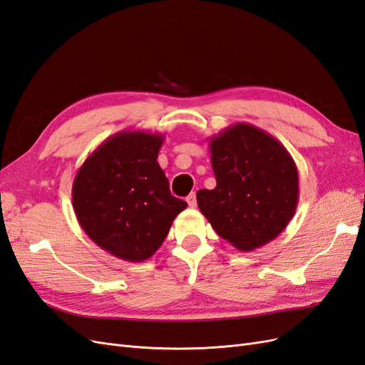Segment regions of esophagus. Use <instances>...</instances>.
Here are the masks:
<instances>
[{
  "label": "esophagus",
  "instance_id": "obj_1",
  "mask_svg": "<svg viewBox=\"0 0 365 365\" xmlns=\"http://www.w3.org/2000/svg\"><path fill=\"white\" fill-rule=\"evenodd\" d=\"M185 201H187V204H189L190 208H195V207H196V195H195V193H190L189 196L185 197Z\"/></svg>",
  "mask_w": 365,
  "mask_h": 365
}]
</instances>
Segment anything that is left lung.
I'll return each mask as SVG.
<instances>
[{"label": "left lung", "instance_id": "1", "mask_svg": "<svg viewBox=\"0 0 365 365\" xmlns=\"http://www.w3.org/2000/svg\"><path fill=\"white\" fill-rule=\"evenodd\" d=\"M213 190L196 193L216 233L239 251L274 240L298 204V170L282 143L250 123H235L208 138Z\"/></svg>", "mask_w": 365, "mask_h": 365}]
</instances>
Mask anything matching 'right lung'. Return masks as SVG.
Returning a JSON list of instances; mask_svg holds the SVG:
<instances>
[{"label": "right lung", "instance_id": "obj_1", "mask_svg": "<svg viewBox=\"0 0 365 365\" xmlns=\"http://www.w3.org/2000/svg\"><path fill=\"white\" fill-rule=\"evenodd\" d=\"M164 135L121 130L106 138L77 170L73 208L97 247L143 262L161 247L187 202L170 195L157 161Z\"/></svg>", "mask_w": 365, "mask_h": 365}]
</instances>
